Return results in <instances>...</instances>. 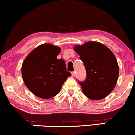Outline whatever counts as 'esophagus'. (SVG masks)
Wrapping results in <instances>:
<instances>
[{"mask_svg":"<svg viewBox=\"0 0 135 135\" xmlns=\"http://www.w3.org/2000/svg\"><path fill=\"white\" fill-rule=\"evenodd\" d=\"M75 72H72V77L75 76Z\"/></svg>","mask_w":135,"mask_h":135,"instance_id":"34e87169","label":"esophagus"}]
</instances>
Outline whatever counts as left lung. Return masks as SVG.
<instances>
[{
	"instance_id": "obj_1",
	"label": "left lung",
	"mask_w": 135,
	"mask_h": 135,
	"mask_svg": "<svg viewBox=\"0 0 135 135\" xmlns=\"http://www.w3.org/2000/svg\"><path fill=\"white\" fill-rule=\"evenodd\" d=\"M86 68L87 77L80 83L83 93L91 100H100L110 93L119 77V65L112 51L98 42L89 41L74 47Z\"/></svg>"
}]
</instances>
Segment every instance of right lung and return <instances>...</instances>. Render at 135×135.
I'll return each mask as SVG.
<instances>
[{
  "instance_id": "obj_1",
  "label": "right lung",
  "mask_w": 135,
  "mask_h": 135,
  "mask_svg": "<svg viewBox=\"0 0 135 135\" xmlns=\"http://www.w3.org/2000/svg\"><path fill=\"white\" fill-rule=\"evenodd\" d=\"M61 48L43 44L28 55L21 66V75L28 89L37 97L49 99L61 90L71 74L66 71L65 61L57 59Z\"/></svg>"
}]
</instances>
